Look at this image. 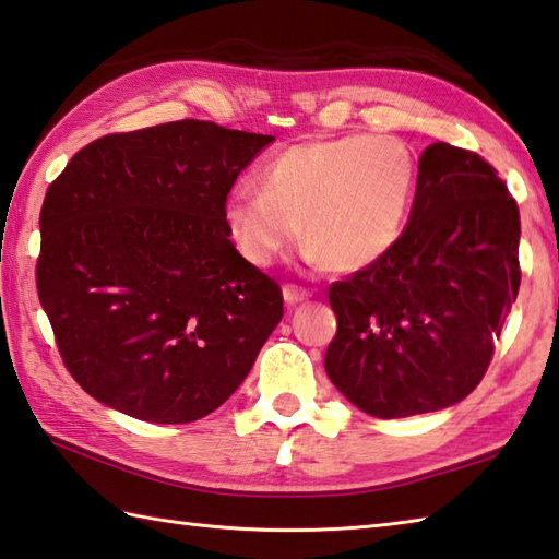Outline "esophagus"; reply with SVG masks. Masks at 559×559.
Masks as SVG:
<instances>
[{
	"mask_svg": "<svg viewBox=\"0 0 559 559\" xmlns=\"http://www.w3.org/2000/svg\"><path fill=\"white\" fill-rule=\"evenodd\" d=\"M282 294H284V301H287L289 306L299 304V301H306V299H309V296H311V292L299 287V284H284Z\"/></svg>",
	"mask_w": 559,
	"mask_h": 559,
	"instance_id": "obj_1",
	"label": "esophagus"
}]
</instances>
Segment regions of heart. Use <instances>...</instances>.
Wrapping results in <instances>:
<instances>
[{
  "instance_id": "1",
  "label": "heart",
  "mask_w": 559,
  "mask_h": 559,
  "mask_svg": "<svg viewBox=\"0 0 559 559\" xmlns=\"http://www.w3.org/2000/svg\"><path fill=\"white\" fill-rule=\"evenodd\" d=\"M417 168L407 146L385 134H345L294 144L238 186L224 222L258 267L304 236L311 255L340 272L379 263L401 241L415 198Z\"/></svg>"
}]
</instances>
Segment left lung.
Wrapping results in <instances>:
<instances>
[{
  "instance_id": "8db88e82",
  "label": "left lung",
  "mask_w": 559,
  "mask_h": 559,
  "mask_svg": "<svg viewBox=\"0 0 559 559\" xmlns=\"http://www.w3.org/2000/svg\"><path fill=\"white\" fill-rule=\"evenodd\" d=\"M519 236L516 200L492 164L447 142L427 146L401 241L330 287L335 389L381 419L471 395L516 301Z\"/></svg>"
}]
</instances>
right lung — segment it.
Returning <instances> with one entry per match:
<instances>
[{"label": "right lung", "instance_id": "obj_1", "mask_svg": "<svg viewBox=\"0 0 559 559\" xmlns=\"http://www.w3.org/2000/svg\"><path fill=\"white\" fill-rule=\"evenodd\" d=\"M275 140L207 120L106 134L45 192L38 299L72 379L120 413H214L284 313L280 284L224 222L241 170Z\"/></svg>", "mask_w": 559, "mask_h": 559}]
</instances>
